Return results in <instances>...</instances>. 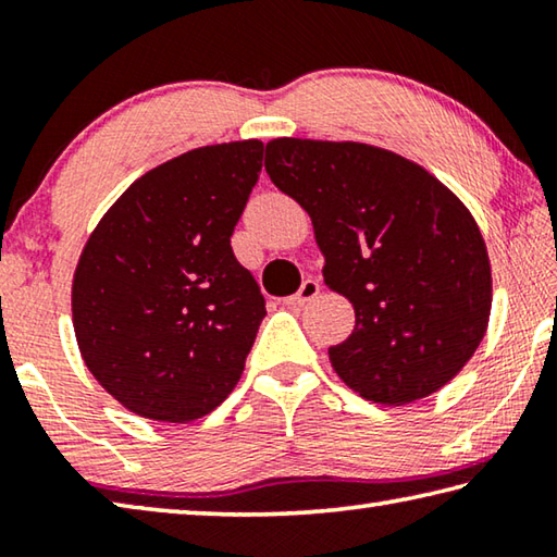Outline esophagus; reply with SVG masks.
<instances>
[{"mask_svg":"<svg viewBox=\"0 0 557 557\" xmlns=\"http://www.w3.org/2000/svg\"><path fill=\"white\" fill-rule=\"evenodd\" d=\"M319 289H322V285H319V280L309 277V280L301 282V287L295 292V295L285 299V305L287 307H305L307 301H312L319 295Z\"/></svg>","mask_w":557,"mask_h":557,"instance_id":"1","label":"esophagus"}]
</instances>
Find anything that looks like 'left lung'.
Wrapping results in <instances>:
<instances>
[{"label":"left lung","mask_w":557,"mask_h":557,"mask_svg":"<svg viewBox=\"0 0 557 557\" xmlns=\"http://www.w3.org/2000/svg\"><path fill=\"white\" fill-rule=\"evenodd\" d=\"M265 169L314 223L324 282L356 326L329 348L348 388L383 405L440 391L482 344L492 268L476 221L410 159L361 143L280 137Z\"/></svg>","instance_id":"8db88e82"}]
</instances>
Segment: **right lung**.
I'll list each match as a JSON object with an SVG mask.
<instances>
[{"label": "right lung", "instance_id": "obj_1", "mask_svg": "<svg viewBox=\"0 0 557 557\" xmlns=\"http://www.w3.org/2000/svg\"><path fill=\"white\" fill-rule=\"evenodd\" d=\"M262 143L211 145L139 176L83 248L73 326L83 361L127 410L191 422L240 381L265 297L231 235Z\"/></svg>", "mask_w": 557, "mask_h": 557}]
</instances>
